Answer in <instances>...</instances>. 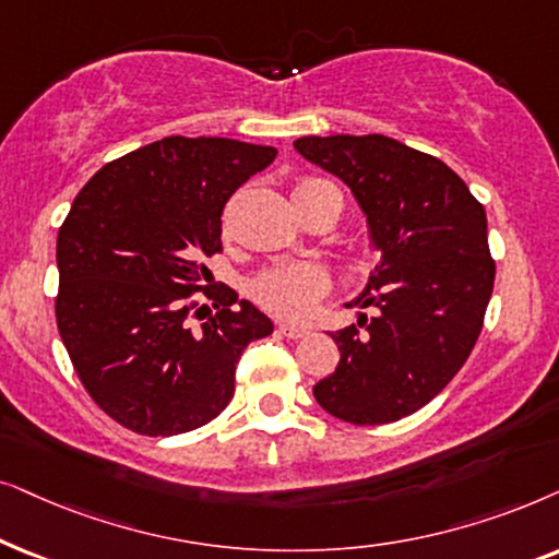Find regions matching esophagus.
I'll use <instances>...</instances> for the list:
<instances>
[{
  "label": "esophagus",
  "instance_id": "obj_1",
  "mask_svg": "<svg viewBox=\"0 0 559 559\" xmlns=\"http://www.w3.org/2000/svg\"><path fill=\"white\" fill-rule=\"evenodd\" d=\"M278 332L288 340H299V337H307V334H309L307 326H296V324H288V322H281Z\"/></svg>",
  "mask_w": 559,
  "mask_h": 559
}]
</instances>
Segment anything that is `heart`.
<instances>
[{"label":"heart","instance_id":"1","mask_svg":"<svg viewBox=\"0 0 559 559\" xmlns=\"http://www.w3.org/2000/svg\"><path fill=\"white\" fill-rule=\"evenodd\" d=\"M319 186H332L322 181V178H301L294 191L319 189ZM330 278L319 265L311 263H292L267 267L260 275H255L250 284V294L260 307L278 317L301 319L307 317L314 301L326 292Z\"/></svg>","mask_w":559,"mask_h":559}]
</instances>
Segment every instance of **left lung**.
Masks as SVG:
<instances>
[{
	"instance_id": "1",
	"label": "left lung",
	"mask_w": 559,
	"mask_h": 559,
	"mask_svg": "<svg viewBox=\"0 0 559 559\" xmlns=\"http://www.w3.org/2000/svg\"><path fill=\"white\" fill-rule=\"evenodd\" d=\"M304 158L337 176L368 219L381 263L337 330L340 362L314 385L324 412L389 424L429 404L471 357L493 294L486 210L440 158L385 135L299 138Z\"/></svg>"
}]
</instances>
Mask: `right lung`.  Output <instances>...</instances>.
<instances>
[{
    "label": "right lung",
    "mask_w": 559,
    "mask_h": 559,
    "mask_svg": "<svg viewBox=\"0 0 559 559\" xmlns=\"http://www.w3.org/2000/svg\"><path fill=\"white\" fill-rule=\"evenodd\" d=\"M278 151L229 138H163L88 178L58 229V332L88 396L138 435L204 427L235 393V368L273 322L233 288L189 324L222 252L227 199ZM212 299V294H206Z\"/></svg>",
    "instance_id": "1"
}]
</instances>
